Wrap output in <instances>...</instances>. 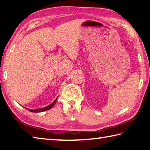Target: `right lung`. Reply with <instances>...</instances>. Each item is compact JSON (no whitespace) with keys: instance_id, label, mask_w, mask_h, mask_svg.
Segmentation results:
<instances>
[{"instance_id":"obj_1","label":"right lung","mask_w":150,"mask_h":150,"mask_svg":"<svg viewBox=\"0 0 150 150\" xmlns=\"http://www.w3.org/2000/svg\"><path fill=\"white\" fill-rule=\"evenodd\" d=\"M57 98L55 100L54 102L51 103V104H50L49 105H48V106H47V107H45V108H41V109H28V108H26V109H28V110H29V111H30V112H42V111H47V110H48V109H51L52 108V107L55 105V103H56V101H57Z\"/></svg>"}]
</instances>
